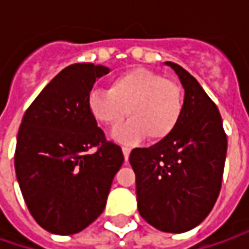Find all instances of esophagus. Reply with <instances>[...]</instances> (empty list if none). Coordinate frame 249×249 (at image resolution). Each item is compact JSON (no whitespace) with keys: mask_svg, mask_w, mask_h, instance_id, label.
I'll use <instances>...</instances> for the list:
<instances>
[{"mask_svg":"<svg viewBox=\"0 0 249 249\" xmlns=\"http://www.w3.org/2000/svg\"><path fill=\"white\" fill-rule=\"evenodd\" d=\"M130 151H131V149H130L129 147H122V152H123V157H124V159H126V160L129 159Z\"/></svg>","mask_w":249,"mask_h":249,"instance_id":"esophagus-1","label":"esophagus"}]
</instances>
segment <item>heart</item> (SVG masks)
<instances>
[{"mask_svg": "<svg viewBox=\"0 0 249 249\" xmlns=\"http://www.w3.org/2000/svg\"><path fill=\"white\" fill-rule=\"evenodd\" d=\"M92 119L105 127H115L112 137L133 144L145 136L160 141L170 136L183 112V92L176 82L145 68H136L112 79L109 89L94 90L87 100Z\"/></svg>", "mask_w": 249, "mask_h": 249, "instance_id": "1", "label": "heart"}]
</instances>
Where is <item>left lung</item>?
Listing matches in <instances>:
<instances>
[{"instance_id":"left-lung-1","label":"left lung","mask_w":249,"mask_h":249,"mask_svg":"<svg viewBox=\"0 0 249 249\" xmlns=\"http://www.w3.org/2000/svg\"><path fill=\"white\" fill-rule=\"evenodd\" d=\"M184 89L183 112L175 130L149 148H134L141 217L160 231L184 233L199 225L222 187L227 137L219 109L199 83L180 65L166 62Z\"/></svg>"}]
</instances>
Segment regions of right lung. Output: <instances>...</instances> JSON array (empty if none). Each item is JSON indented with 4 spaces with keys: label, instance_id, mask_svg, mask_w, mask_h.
<instances>
[{
    "label": "right lung",
    "instance_id": "1",
    "mask_svg": "<svg viewBox=\"0 0 249 249\" xmlns=\"http://www.w3.org/2000/svg\"><path fill=\"white\" fill-rule=\"evenodd\" d=\"M107 73L109 68L94 63L65 68L37 95L19 127L16 178L34 220L53 234H76L102 213L124 160L87 107L94 83Z\"/></svg>",
    "mask_w": 249,
    "mask_h": 249
}]
</instances>
